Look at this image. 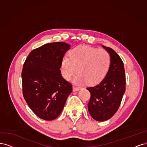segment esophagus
Here are the masks:
<instances>
[{
	"label": "esophagus",
	"mask_w": 147,
	"mask_h": 147,
	"mask_svg": "<svg viewBox=\"0 0 147 147\" xmlns=\"http://www.w3.org/2000/svg\"><path fill=\"white\" fill-rule=\"evenodd\" d=\"M79 90H80V88H79V87H77V86H74L73 87V92L79 91Z\"/></svg>",
	"instance_id": "obj_1"
}]
</instances>
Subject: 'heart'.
<instances>
[{
  "label": "heart",
  "instance_id": "obj_1",
  "mask_svg": "<svg viewBox=\"0 0 147 147\" xmlns=\"http://www.w3.org/2000/svg\"><path fill=\"white\" fill-rule=\"evenodd\" d=\"M67 57L61 61L63 77L69 80L75 74L76 81L96 84L105 79L111 65V55L103 49L90 46H79L71 50Z\"/></svg>",
  "mask_w": 147,
  "mask_h": 147
}]
</instances>
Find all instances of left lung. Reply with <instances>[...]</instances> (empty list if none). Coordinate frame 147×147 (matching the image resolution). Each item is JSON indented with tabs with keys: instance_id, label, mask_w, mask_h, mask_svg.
Masks as SVG:
<instances>
[{
	"instance_id": "8db88e82",
	"label": "left lung",
	"mask_w": 147,
	"mask_h": 147,
	"mask_svg": "<svg viewBox=\"0 0 147 147\" xmlns=\"http://www.w3.org/2000/svg\"><path fill=\"white\" fill-rule=\"evenodd\" d=\"M111 55V65L106 76L96 86L87 89L91 96L88 110L96 121H106L115 114L119 108L126 90L124 65L115 51L103 46Z\"/></svg>"
}]
</instances>
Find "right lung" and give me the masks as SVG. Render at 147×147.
<instances>
[{
	"mask_svg": "<svg viewBox=\"0 0 147 147\" xmlns=\"http://www.w3.org/2000/svg\"><path fill=\"white\" fill-rule=\"evenodd\" d=\"M69 47L63 42L44 45L30 52L23 65V96L41 119L53 120L57 117L72 92V84L62 77L60 69Z\"/></svg>",
	"mask_w": 147,
	"mask_h": 147,
	"instance_id": "add662e5",
	"label": "right lung"
}]
</instances>
